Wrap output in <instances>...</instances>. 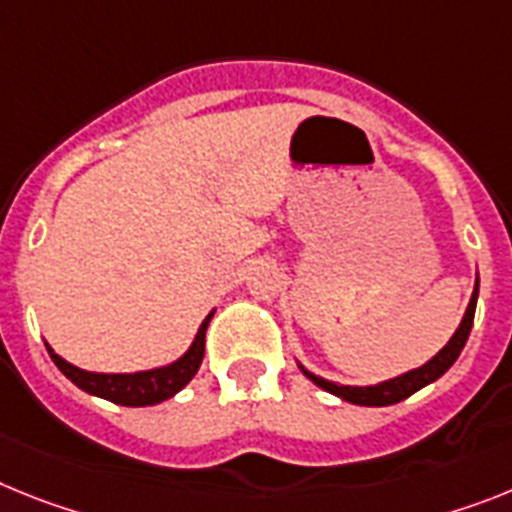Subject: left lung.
<instances>
[{
	"label": "left lung",
	"mask_w": 512,
	"mask_h": 512,
	"mask_svg": "<svg viewBox=\"0 0 512 512\" xmlns=\"http://www.w3.org/2000/svg\"><path fill=\"white\" fill-rule=\"evenodd\" d=\"M476 296H479V281H476V289H474V294H471V302H468L466 315H463L461 325H458V330H455L453 338L448 341V346H445V349H442L437 356H432V359H429L424 367L411 369V372H406V375L393 377V380H385V382H380V385L351 388V385H336V382L315 377L312 372H307L302 364H299V367H302L304 375L315 382V385H320V388L328 390V393L338 395V398H343V401L356 403V406H393V403H398V401H403V398L414 395L416 390H422L424 385H429V382H435L437 377H442L450 367H453V362L458 359V356H461L463 346H466L468 333H471V325H474Z\"/></svg>",
	"instance_id": "obj_1"
}]
</instances>
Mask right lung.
Instances as JSON below:
<instances>
[{
    "mask_svg": "<svg viewBox=\"0 0 512 512\" xmlns=\"http://www.w3.org/2000/svg\"><path fill=\"white\" fill-rule=\"evenodd\" d=\"M210 317H213V312L203 320L190 351L182 359H176L169 367L150 369V372H135V375H98V372H85V369L75 367V364L64 362L62 356L54 354L49 346L46 349H49L51 362L62 369V375L75 382L77 388L85 390V393L106 398V401L119 403V406H156V403L166 401V398L179 393L195 377L197 369H200L205 356V330H208Z\"/></svg>",
    "mask_w": 512,
    "mask_h": 512,
    "instance_id": "1",
    "label": "right lung"
}]
</instances>
